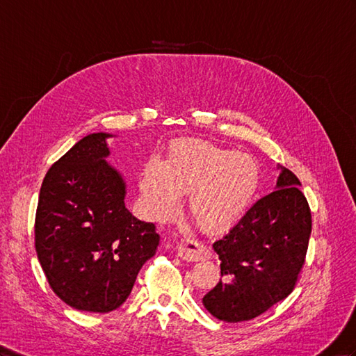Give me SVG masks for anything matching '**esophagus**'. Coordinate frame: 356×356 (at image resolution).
Listing matches in <instances>:
<instances>
[{
	"instance_id": "34e87169",
	"label": "esophagus",
	"mask_w": 356,
	"mask_h": 356,
	"mask_svg": "<svg viewBox=\"0 0 356 356\" xmlns=\"http://www.w3.org/2000/svg\"><path fill=\"white\" fill-rule=\"evenodd\" d=\"M177 254L179 257L188 261H198L211 257V251L204 243L194 241V239H181L177 243Z\"/></svg>"
}]
</instances>
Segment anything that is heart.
<instances>
[{
	"mask_svg": "<svg viewBox=\"0 0 356 356\" xmlns=\"http://www.w3.org/2000/svg\"><path fill=\"white\" fill-rule=\"evenodd\" d=\"M259 180L260 170L251 154L184 140L170 145L162 162L149 159L144 163L140 188L153 220H168L180 194H186V207L197 224L209 232H221L247 211Z\"/></svg>",
	"mask_w": 356,
	"mask_h": 356,
	"instance_id": "b5f03b06",
	"label": "heart"
}]
</instances>
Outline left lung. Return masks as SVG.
<instances>
[{"mask_svg": "<svg viewBox=\"0 0 356 356\" xmlns=\"http://www.w3.org/2000/svg\"><path fill=\"white\" fill-rule=\"evenodd\" d=\"M299 186L293 172L281 167L278 189L257 200L213 243L222 280L203 305L216 318L251 321L293 291L312 234V211Z\"/></svg>", "mask_w": 356, "mask_h": 356, "instance_id": "left-lung-1", "label": "left lung"}]
</instances>
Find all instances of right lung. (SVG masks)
I'll use <instances>...</instances> for the list:
<instances>
[{
    "label": "right lung",
    "mask_w": 356,
    "mask_h": 356,
    "mask_svg": "<svg viewBox=\"0 0 356 356\" xmlns=\"http://www.w3.org/2000/svg\"><path fill=\"white\" fill-rule=\"evenodd\" d=\"M109 134H90L48 170L35 211L34 243L63 302L109 313L131 295L159 234L124 206L126 185L105 158Z\"/></svg>",
    "instance_id": "right-lung-1"
}]
</instances>
